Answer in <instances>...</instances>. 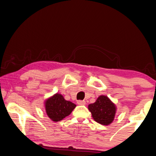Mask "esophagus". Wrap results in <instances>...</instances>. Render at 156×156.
I'll use <instances>...</instances> for the list:
<instances>
[{
	"label": "esophagus",
	"mask_w": 156,
	"mask_h": 156,
	"mask_svg": "<svg viewBox=\"0 0 156 156\" xmlns=\"http://www.w3.org/2000/svg\"><path fill=\"white\" fill-rule=\"evenodd\" d=\"M77 104L79 105H85L86 104V102L85 100H78L77 101Z\"/></svg>",
	"instance_id": "obj_1"
}]
</instances>
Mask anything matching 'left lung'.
I'll use <instances>...</instances> for the list:
<instances>
[{"instance_id": "left-lung-1", "label": "left lung", "mask_w": 156, "mask_h": 156, "mask_svg": "<svg viewBox=\"0 0 156 156\" xmlns=\"http://www.w3.org/2000/svg\"><path fill=\"white\" fill-rule=\"evenodd\" d=\"M88 109L92 113V118L97 123L108 125L114 120L117 108L107 96L101 95L93 104L88 106Z\"/></svg>"}]
</instances>
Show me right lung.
<instances>
[{
  "instance_id": "right-lung-1",
  "label": "right lung",
  "mask_w": 156,
  "mask_h": 156,
  "mask_svg": "<svg viewBox=\"0 0 156 156\" xmlns=\"http://www.w3.org/2000/svg\"><path fill=\"white\" fill-rule=\"evenodd\" d=\"M46 113L53 121H60L70 115L76 105L66 100L61 94L56 93L44 102Z\"/></svg>"
}]
</instances>
